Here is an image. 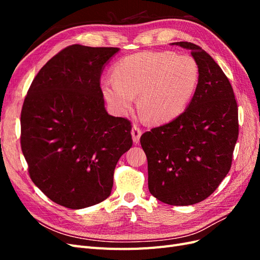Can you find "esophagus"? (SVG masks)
I'll return each mask as SVG.
<instances>
[{
    "label": "esophagus",
    "instance_id": "1",
    "mask_svg": "<svg viewBox=\"0 0 260 260\" xmlns=\"http://www.w3.org/2000/svg\"><path fill=\"white\" fill-rule=\"evenodd\" d=\"M131 136H132L133 142H135V143L137 144V143H139L141 136H142V130H141L137 124H135V125H133V127H132V130H131Z\"/></svg>",
    "mask_w": 260,
    "mask_h": 260
}]
</instances>
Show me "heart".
Segmentation results:
<instances>
[{
	"instance_id": "obj_1",
	"label": "heart",
	"mask_w": 260,
	"mask_h": 260,
	"mask_svg": "<svg viewBox=\"0 0 260 260\" xmlns=\"http://www.w3.org/2000/svg\"><path fill=\"white\" fill-rule=\"evenodd\" d=\"M113 78L115 82L101 83V91L117 115H127L138 95L140 111L151 122L161 124L185 111L198 85L199 67L188 55L142 52L118 60Z\"/></svg>"
}]
</instances>
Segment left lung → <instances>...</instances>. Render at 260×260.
Returning a JSON list of instances; mask_svg holds the SVG:
<instances>
[{
	"mask_svg": "<svg viewBox=\"0 0 260 260\" xmlns=\"http://www.w3.org/2000/svg\"><path fill=\"white\" fill-rule=\"evenodd\" d=\"M191 52L199 82L185 111L143 133L148 190L165 204L188 206L207 199L231 168L239 136L238 104L222 69L199 45L175 42Z\"/></svg>",
	"mask_w": 260,
	"mask_h": 260,
	"instance_id": "left-lung-1",
	"label": "left lung"
}]
</instances>
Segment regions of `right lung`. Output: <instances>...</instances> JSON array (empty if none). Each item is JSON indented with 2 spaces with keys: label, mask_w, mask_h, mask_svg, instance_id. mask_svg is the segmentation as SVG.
Listing matches in <instances>:
<instances>
[{
  "label": "right lung",
  "mask_w": 260,
  "mask_h": 260,
  "mask_svg": "<svg viewBox=\"0 0 260 260\" xmlns=\"http://www.w3.org/2000/svg\"><path fill=\"white\" fill-rule=\"evenodd\" d=\"M118 48L70 45L40 69L23 102L21 151L34 183L54 203L81 209L112 193L132 146L131 123L106 112L100 86Z\"/></svg>",
  "instance_id": "right-lung-1"
}]
</instances>
